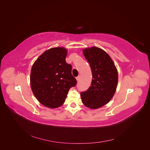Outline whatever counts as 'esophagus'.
I'll return each mask as SVG.
<instances>
[{"mask_svg": "<svg viewBox=\"0 0 150 150\" xmlns=\"http://www.w3.org/2000/svg\"><path fill=\"white\" fill-rule=\"evenodd\" d=\"M80 78H81V76H78V77H77V78H76V80H77V81H79V79H80Z\"/></svg>", "mask_w": 150, "mask_h": 150, "instance_id": "34e87169", "label": "esophagus"}]
</instances>
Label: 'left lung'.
<instances>
[{
    "label": "left lung",
    "mask_w": 150,
    "mask_h": 150,
    "mask_svg": "<svg viewBox=\"0 0 150 150\" xmlns=\"http://www.w3.org/2000/svg\"><path fill=\"white\" fill-rule=\"evenodd\" d=\"M85 58L91 69V86L81 93L84 105L92 110L101 108L111 101L116 92L118 73L114 62L109 54L101 48L83 49Z\"/></svg>",
    "instance_id": "1"
}]
</instances>
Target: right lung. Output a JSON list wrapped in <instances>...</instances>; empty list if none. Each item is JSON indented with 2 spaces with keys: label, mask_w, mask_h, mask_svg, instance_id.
<instances>
[{
  "label": "right lung",
  "mask_w": 150,
  "mask_h": 150,
  "mask_svg": "<svg viewBox=\"0 0 150 150\" xmlns=\"http://www.w3.org/2000/svg\"><path fill=\"white\" fill-rule=\"evenodd\" d=\"M67 50L63 47L44 51L32 67L31 89L43 106L57 108L64 103L67 93L77 81L71 74L72 66L66 62Z\"/></svg>",
  "instance_id": "right-lung-1"
}]
</instances>
